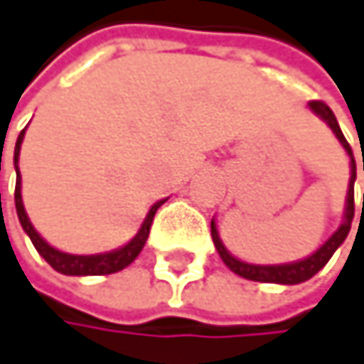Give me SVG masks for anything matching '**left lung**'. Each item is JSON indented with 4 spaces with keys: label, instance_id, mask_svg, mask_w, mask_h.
Wrapping results in <instances>:
<instances>
[{
    "label": "left lung",
    "instance_id": "left-lung-1",
    "mask_svg": "<svg viewBox=\"0 0 364 364\" xmlns=\"http://www.w3.org/2000/svg\"><path fill=\"white\" fill-rule=\"evenodd\" d=\"M309 107L321 116L330 129L334 132V136L339 138V142L343 144V149L348 151L350 155V161H352V176H350V188H348V205H346V220L343 224L334 230V235L317 250L313 252L311 257L302 259V261H296V263H284V265H252V263H244L240 259H235L232 255H228V250L224 248L220 235H218V228H215V222L211 220V237H213V244H215V250L220 255V259L226 263V267L230 272H235L237 276L242 278H248V280H257V282H278V284H298V282H304L309 278H313L328 261L330 257L334 255V250L339 248L348 232L352 228V220H354V181H356V161H354V153H352V146L348 144L343 132L339 122H336V116L332 114V109L323 103V101H311ZM363 170H364V155H363ZM363 213H364V200H363Z\"/></svg>",
    "mask_w": 364,
    "mask_h": 364
}]
</instances>
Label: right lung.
<instances>
[{
  "label": "right lung",
  "instance_id": "obj_1",
  "mask_svg": "<svg viewBox=\"0 0 364 364\" xmlns=\"http://www.w3.org/2000/svg\"><path fill=\"white\" fill-rule=\"evenodd\" d=\"M23 136L25 132L18 134V140H16V146H14V166L18 164V151H21V142H23ZM166 200H159L151 207L142 228L138 230V235L129 242L127 246L118 248V250H112V252H103V255H66V252H60L55 250L53 246H49L38 232L34 230L28 213L23 209V200H21V174H18V166H16V188H14V205H16V215H18V222L23 226V230L28 232L34 248L38 250V255L60 274H66V276H103V274H114V272H120L124 269L129 263H134L136 257L142 252L146 240H149V232H151V224H153V218L157 213V209L164 205Z\"/></svg>",
  "mask_w": 364,
  "mask_h": 364
}]
</instances>
